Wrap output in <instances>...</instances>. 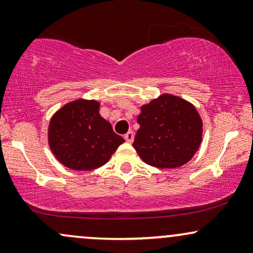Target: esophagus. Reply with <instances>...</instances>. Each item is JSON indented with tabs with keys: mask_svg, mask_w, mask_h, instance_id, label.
<instances>
[{
	"mask_svg": "<svg viewBox=\"0 0 253 253\" xmlns=\"http://www.w3.org/2000/svg\"><path fill=\"white\" fill-rule=\"evenodd\" d=\"M133 139H134V133H133L132 130H129V132H127L126 134H125V140H126L127 143H132Z\"/></svg>",
	"mask_w": 253,
	"mask_h": 253,
	"instance_id": "1",
	"label": "esophagus"
}]
</instances>
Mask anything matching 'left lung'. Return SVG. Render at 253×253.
Instances as JSON below:
<instances>
[{
	"label": "left lung",
	"mask_w": 253,
	"mask_h": 253,
	"mask_svg": "<svg viewBox=\"0 0 253 253\" xmlns=\"http://www.w3.org/2000/svg\"><path fill=\"white\" fill-rule=\"evenodd\" d=\"M134 138L136 153L146 164L176 169L193 158L202 141V119L184 98L163 94L141 106Z\"/></svg>",
	"instance_id": "8db88e82"
}]
</instances>
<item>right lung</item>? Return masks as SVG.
I'll list each match as a JSON object with an SVG mask.
<instances>
[{
	"instance_id": "right-lung-1",
	"label": "right lung",
	"mask_w": 253,
	"mask_h": 253,
	"mask_svg": "<svg viewBox=\"0 0 253 253\" xmlns=\"http://www.w3.org/2000/svg\"><path fill=\"white\" fill-rule=\"evenodd\" d=\"M96 100L71 101L51 118L48 146L57 161L76 171H90L109 161L124 138L98 113Z\"/></svg>"
}]
</instances>
